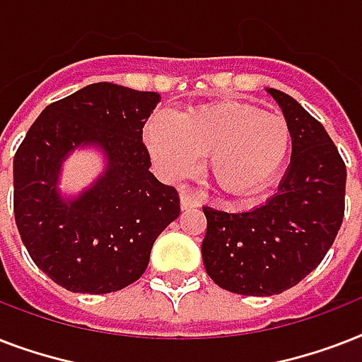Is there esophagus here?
Instances as JSON below:
<instances>
[{"instance_id": "esophagus-1", "label": "esophagus", "mask_w": 362, "mask_h": 362, "mask_svg": "<svg viewBox=\"0 0 362 362\" xmlns=\"http://www.w3.org/2000/svg\"><path fill=\"white\" fill-rule=\"evenodd\" d=\"M203 201H204L203 193L195 192V189H192V187H182V192H180L182 210L195 209V206H199Z\"/></svg>"}]
</instances>
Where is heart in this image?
Returning a JSON list of instances; mask_svg holds the SVG:
<instances>
[{
	"instance_id": "obj_1",
	"label": "heart",
	"mask_w": 362,
	"mask_h": 362,
	"mask_svg": "<svg viewBox=\"0 0 362 362\" xmlns=\"http://www.w3.org/2000/svg\"><path fill=\"white\" fill-rule=\"evenodd\" d=\"M148 150L167 176H184L206 156V173L229 195H252L280 175L291 150L281 116L238 101L201 105L173 118L156 115L144 127Z\"/></svg>"
}]
</instances>
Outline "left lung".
<instances>
[{
    "label": "left lung",
    "mask_w": 362,
    "mask_h": 362,
    "mask_svg": "<svg viewBox=\"0 0 362 362\" xmlns=\"http://www.w3.org/2000/svg\"><path fill=\"white\" fill-rule=\"evenodd\" d=\"M291 129V163L257 209L229 214L203 206V263L220 287L270 297L297 286L337 238L344 220L346 163L325 127L291 95L269 88Z\"/></svg>",
    "instance_id": "8db88e82"
}]
</instances>
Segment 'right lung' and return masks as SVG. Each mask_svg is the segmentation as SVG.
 I'll list each match as a JSON object with an SVG mask.
<instances>
[{"instance_id": "1", "label": "right lung", "mask_w": 362, "mask_h": 362, "mask_svg": "<svg viewBox=\"0 0 362 362\" xmlns=\"http://www.w3.org/2000/svg\"><path fill=\"white\" fill-rule=\"evenodd\" d=\"M159 93L98 82L50 103L14 153V220L33 263L73 293L120 291L146 270L180 199L150 173L142 127ZM95 144L107 169L65 202L55 182L66 153Z\"/></svg>"}]
</instances>
